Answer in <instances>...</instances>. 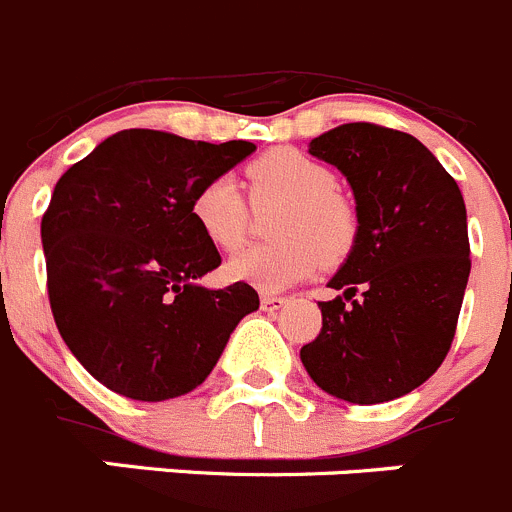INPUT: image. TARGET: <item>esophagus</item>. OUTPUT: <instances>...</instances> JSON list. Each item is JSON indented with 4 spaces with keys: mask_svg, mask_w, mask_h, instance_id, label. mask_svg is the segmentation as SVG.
<instances>
[{
    "mask_svg": "<svg viewBox=\"0 0 512 512\" xmlns=\"http://www.w3.org/2000/svg\"><path fill=\"white\" fill-rule=\"evenodd\" d=\"M287 302V297H274V294H264V297H261V307H264L266 312H276V309H281Z\"/></svg>",
    "mask_w": 512,
    "mask_h": 512,
    "instance_id": "34e87169",
    "label": "esophagus"
}]
</instances>
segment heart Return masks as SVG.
<instances>
[{
    "mask_svg": "<svg viewBox=\"0 0 512 512\" xmlns=\"http://www.w3.org/2000/svg\"><path fill=\"white\" fill-rule=\"evenodd\" d=\"M248 200L256 208L281 203L271 223L279 241L259 243L225 266L233 281L261 292H281L307 279L322 264H337L353 251L358 215L337 192L330 167L297 149H271L243 170ZM233 177H210L192 192V223L218 251H236L246 241L251 208Z\"/></svg>",
    "mask_w": 512,
    "mask_h": 512,
    "instance_id": "b5f03b06",
    "label": "heart"
}]
</instances>
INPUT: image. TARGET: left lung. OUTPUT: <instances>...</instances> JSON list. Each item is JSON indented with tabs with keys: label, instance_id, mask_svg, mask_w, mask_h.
<instances>
[{
	"label": "left lung",
	"instance_id": "1",
	"mask_svg": "<svg viewBox=\"0 0 512 512\" xmlns=\"http://www.w3.org/2000/svg\"><path fill=\"white\" fill-rule=\"evenodd\" d=\"M309 154L348 177L358 236L320 302L322 330L299 355L322 391L350 403L406 396L452 348L470 279L467 210L454 177L411 134L355 121Z\"/></svg>",
	"mask_w": 512,
	"mask_h": 512
}]
</instances>
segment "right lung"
<instances>
[{
  "label": "right lung",
  "instance_id": "add662e5",
  "mask_svg": "<svg viewBox=\"0 0 512 512\" xmlns=\"http://www.w3.org/2000/svg\"><path fill=\"white\" fill-rule=\"evenodd\" d=\"M253 149L126 129L58 180L40 225L50 309L98 383L134 401L182 396L259 309L243 281L195 284L218 269L220 253L190 215L192 192Z\"/></svg>",
  "mask_w": 512,
  "mask_h": 512
}]
</instances>
